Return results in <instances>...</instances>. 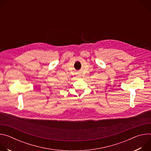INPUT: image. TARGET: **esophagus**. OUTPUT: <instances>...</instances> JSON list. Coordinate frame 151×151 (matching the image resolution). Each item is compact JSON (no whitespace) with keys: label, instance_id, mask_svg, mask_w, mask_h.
<instances>
[{"label":"esophagus","instance_id":"1","mask_svg":"<svg viewBox=\"0 0 151 151\" xmlns=\"http://www.w3.org/2000/svg\"><path fill=\"white\" fill-rule=\"evenodd\" d=\"M78 78H81V74H78Z\"/></svg>","mask_w":151,"mask_h":151}]
</instances>
